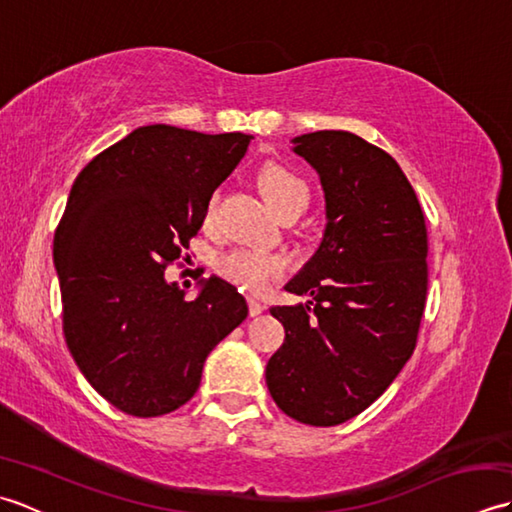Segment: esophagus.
Wrapping results in <instances>:
<instances>
[{"mask_svg": "<svg viewBox=\"0 0 512 512\" xmlns=\"http://www.w3.org/2000/svg\"><path fill=\"white\" fill-rule=\"evenodd\" d=\"M248 312H250V317H257V314L264 312V303L253 299V297H248Z\"/></svg>", "mask_w": 512, "mask_h": 512, "instance_id": "obj_1", "label": "esophagus"}]
</instances>
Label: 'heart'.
<instances>
[{
    "instance_id": "b5f03b06",
    "label": "heart",
    "mask_w": 512,
    "mask_h": 512,
    "mask_svg": "<svg viewBox=\"0 0 512 512\" xmlns=\"http://www.w3.org/2000/svg\"><path fill=\"white\" fill-rule=\"evenodd\" d=\"M257 187L262 191L270 209L277 215L295 209V206L308 204L310 200L308 184L303 182L295 171L284 165H277V162H270V165L262 167V171L257 173ZM215 206L217 198L213 195V198L206 202L202 213L204 228H213ZM215 270L217 275L239 288H244L248 292H262L270 286V281H275L277 277L286 273V262L277 255H262L255 253V250L235 248L217 259Z\"/></svg>"
}]
</instances>
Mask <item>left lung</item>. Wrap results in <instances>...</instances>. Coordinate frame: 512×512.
Masks as SVG:
<instances>
[{"mask_svg":"<svg viewBox=\"0 0 512 512\" xmlns=\"http://www.w3.org/2000/svg\"><path fill=\"white\" fill-rule=\"evenodd\" d=\"M319 173L325 231L284 286L308 295L270 314L286 330L266 385L286 416L334 427L365 411L413 354L427 299V226L398 162L350 132L301 134Z\"/></svg>","mask_w":512,"mask_h":512,"instance_id":"8db88e82","label":"left lung"}]
</instances>
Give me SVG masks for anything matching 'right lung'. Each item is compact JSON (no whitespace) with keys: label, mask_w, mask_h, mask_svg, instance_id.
I'll return each mask as SVG.
<instances>
[{"label":"right lung","mask_w":512,"mask_h":512,"mask_svg":"<svg viewBox=\"0 0 512 512\" xmlns=\"http://www.w3.org/2000/svg\"><path fill=\"white\" fill-rule=\"evenodd\" d=\"M250 138L145 125L72 184L52 248L65 343L88 383L129 416L191 400L206 356L246 319V299L228 281L202 279L187 301L165 268L189 248Z\"/></svg>","instance_id":"right-lung-1"}]
</instances>
